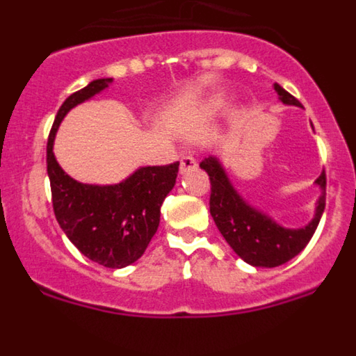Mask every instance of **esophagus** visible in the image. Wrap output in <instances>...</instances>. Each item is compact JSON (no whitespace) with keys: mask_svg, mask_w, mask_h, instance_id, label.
<instances>
[{"mask_svg":"<svg viewBox=\"0 0 356 356\" xmlns=\"http://www.w3.org/2000/svg\"><path fill=\"white\" fill-rule=\"evenodd\" d=\"M196 159L193 155H184L180 160V171L181 172H187L191 169H196Z\"/></svg>","mask_w":356,"mask_h":356,"instance_id":"obj_1","label":"esophagus"}]
</instances>
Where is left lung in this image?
<instances>
[{"instance_id":"obj_1","label":"left lung","mask_w":356,"mask_h":356,"mask_svg":"<svg viewBox=\"0 0 356 356\" xmlns=\"http://www.w3.org/2000/svg\"><path fill=\"white\" fill-rule=\"evenodd\" d=\"M275 90L285 105L301 106L300 102L284 87L275 83ZM210 176V213L225 241L244 262L254 267H278L294 259L305 250L325 212V194L319 197L316 217L303 228H284L269 216L253 209L242 200L229 184L228 175L216 156H209L200 163ZM323 191L326 188V175L316 180Z\"/></svg>"}]
</instances>
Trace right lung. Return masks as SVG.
Masks as SVG:
<instances>
[{"label": "right lung", "mask_w": 356, "mask_h": 356, "mask_svg": "<svg viewBox=\"0 0 356 356\" xmlns=\"http://www.w3.org/2000/svg\"><path fill=\"white\" fill-rule=\"evenodd\" d=\"M99 78L72 92L56 112L48 137V176L56 221L81 254L99 266L121 269L139 260L155 235L160 207L176 184L178 165L140 168L118 185H87L65 175L53 155V140L72 106L108 87Z\"/></svg>", "instance_id": "add662e5"}]
</instances>
